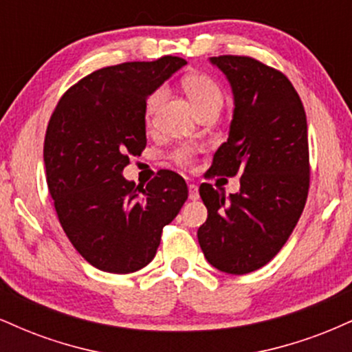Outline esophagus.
Wrapping results in <instances>:
<instances>
[{
    "mask_svg": "<svg viewBox=\"0 0 352 352\" xmlns=\"http://www.w3.org/2000/svg\"><path fill=\"white\" fill-rule=\"evenodd\" d=\"M200 193H199V187L195 184L188 185V199L190 200H199Z\"/></svg>",
    "mask_w": 352,
    "mask_h": 352,
    "instance_id": "esophagus-1",
    "label": "esophagus"
}]
</instances>
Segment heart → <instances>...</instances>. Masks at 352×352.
Wrapping results in <instances>:
<instances>
[{
    "mask_svg": "<svg viewBox=\"0 0 352 352\" xmlns=\"http://www.w3.org/2000/svg\"><path fill=\"white\" fill-rule=\"evenodd\" d=\"M184 89L187 92L188 99L192 100L193 107L197 112L207 111V109H220L223 104V91L218 86V82L207 74H188L184 79ZM164 98V87H157L148 94L144 106L145 122L151 124L153 116H155L157 107ZM199 153V147L193 144H182L177 145L170 152V159L179 165H192L195 160V155Z\"/></svg>",
    "mask_w": 352,
    "mask_h": 352,
    "instance_id": "1",
    "label": "heart"
}]
</instances>
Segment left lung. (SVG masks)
Returning <instances> with one entry per match:
<instances>
[{
  "label": "left lung",
  "mask_w": 352,
  "mask_h": 352,
  "mask_svg": "<svg viewBox=\"0 0 352 352\" xmlns=\"http://www.w3.org/2000/svg\"><path fill=\"white\" fill-rule=\"evenodd\" d=\"M212 63L232 84L235 112L205 179L241 177L230 199L212 184L200 185L208 217L197 236L210 265L245 274L273 260L300 220L309 190L308 124L281 71L250 56L223 54Z\"/></svg>",
  "instance_id": "left-lung-1"
}]
</instances>
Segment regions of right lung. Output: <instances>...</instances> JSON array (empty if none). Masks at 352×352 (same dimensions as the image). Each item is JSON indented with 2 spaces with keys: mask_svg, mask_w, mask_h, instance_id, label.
Listing matches in <instances>:
<instances>
[{
  "mask_svg": "<svg viewBox=\"0 0 352 352\" xmlns=\"http://www.w3.org/2000/svg\"><path fill=\"white\" fill-rule=\"evenodd\" d=\"M184 64L162 56L91 72L64 92L47 124L44 165L59 223L102 272L127 274L151 263L188 197L172 170H159L145 188L122 177L129 157L147 145V96Z\"/></svg>",
  "mask_w": 352,
  "mask_h": 352,
  "instance_id": "right-lung-1",
  "label": "right lung"
}]
</instances>
